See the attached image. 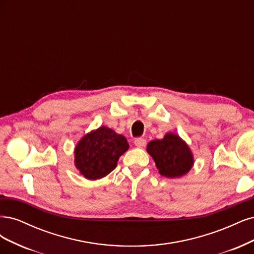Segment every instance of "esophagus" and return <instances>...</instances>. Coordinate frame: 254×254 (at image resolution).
Listing matches in <instances>:
<instances>
[{
    "label": "esophagus",
    "instance_id": "obj_1",
    "mask_svg": "<svg viewBox=\"0 0 254 254\" xmlns=\"http://www.w3.org/2000/svg\"><path fill=\"white\" fill-rule=\"evenodd\" d=\"M134 144L137 146V148H144L146 145V140L143 138H136L134 140Z\"/></svg>",
    "mask_w": 254,
    "mask_h": 254
}]
</instances>
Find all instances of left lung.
<instances>
[{"label": "left lung", "instance_id": "1", "mask_svg": "<svg viewBox=\"0 0 254 254\" xmlns=\"http://www.w3.org/2000/svg\"><path fill=\"white\" fill-rule=\"evenodd\" d=\"M146 151L153 157L159 173L169 178L186 175L193 166V155L188 144L176 134L168 133L162 139L148 143Z\"/></svg>", "mask_w": 254, "mask_h": 254}]
</instances>
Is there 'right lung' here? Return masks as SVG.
<instances>
[{
	"label": "right lung",
	"mask_w": 254,
	"mask_h": 254,
	"mask_svg": "<svg viewBox=\"0 0 254 254\" xmlns=\"http://www.w3.org/2000/svg\"><path fill=\"white\" fill-rule=\"evenodd\" d=\"M128 150L127 138L106 127L86 134L75 148V165L85 178L100 179L117 167L122 154Z\"/></svg>",
	"instance_id": "add662e5"
}]
</instances>
